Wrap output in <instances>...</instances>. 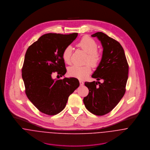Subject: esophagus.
I'll use <instances>...</instances> for the list:
<instances>
[{"instance_id":"obj_1","label":"esophagus","mask_w":150,"mask_h":150,"mask_svg":"<svg viewBox=\"0 0 150 150\" xmlns=\"http://www.w3.org/2000/svg\"><path fill=\"white\" fill-rule=\"evenodd\" d=\"M79 82H80V85L81 86H83V85H84V81H82V80H79Z\"/></svg>"}]
</instances>
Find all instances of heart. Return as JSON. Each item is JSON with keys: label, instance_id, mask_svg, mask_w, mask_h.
<instances>
[{"label": "heart", "instance_id": "obj_1", "mask_svg": "<svg viewBox=\"0 0 150 150\" xmlns=\"http://www.w3.org/2000/svg\"><path fill=\"white\" fill-rule=\"evenodd\" d=\"M79 48L87 53L86 57V63H89L93 66H96L99 64L102 59V55L100 52L97 50L98 44L96 42L89 36H84L77 44ZM72 48L70 45L67 46L62 52V58L64 62L67 64H70L71 62V54ZM92 71L91 66L89 64L84 66L74 65L71 66L68 73L70 76L83 79L88 76Z\"/></svg>", "mask_w": 150, "mask_h": 150}]
</instances>
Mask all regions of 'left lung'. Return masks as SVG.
<instances>
[{
    "mask_svg": "<svg viewBox=\"0 0 150 150\" xmlns=\"http://www.w3.org/2000/svg\"><path fill=\"white\" fill-rule=\"evenodd\" d=\"M96 37L103 47L101 61L92 77L98 81L86 82L88 95L83 102L86 109L96 115L110 112L124 96L128 79L129 66L124 50L119 42L105 33L99 32ZM103 79L100 83L98 81Z\"/></svg>",
    "mask_w": 150,
    "mask_h": 150,
    "instance_id": "left-lung-1",
    "label": "left lung"
}]
</instances>
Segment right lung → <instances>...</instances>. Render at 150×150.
<instances>
[{
  "mask_svg": "<svg viewBox=\"0 0 150 150\" xmlns=\"http://www.w3.org/2000/svg\"><path fill=\"white\" fill-rule=\"evenodd\" d=\"M77 36V33H47L26 52L22 69L25 93L32 104L45 114L53 115L62 111L69 96L79 86L74 77L52 78L53 72H58L61 77L66 73L62 52Z\"/></svg>",
  "mask_w": 150,
  "mask_h": 150,
  "instance_id": "add662e5",
  "label": "right lung"
}]
</instances>
